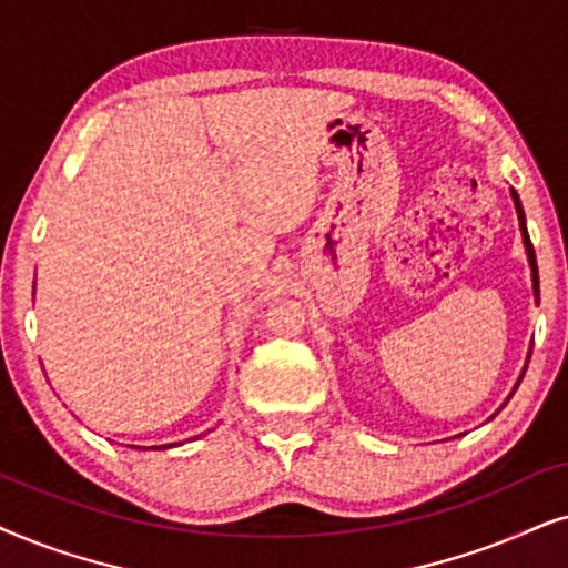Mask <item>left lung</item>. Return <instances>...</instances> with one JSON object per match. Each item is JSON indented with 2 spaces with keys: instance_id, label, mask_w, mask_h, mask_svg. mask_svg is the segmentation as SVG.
Returning <instances> with one entry per match:
<instances>
[{
  "instance_id": "obj_1",
  "label": "left lung",
  "mask_w": 568,
  "mask_h": 568,
  "mask_svg": "<svg viewBox=\"0 0 568 568\" xmlns=\"http://www.w3.org/2000/svg\"><path fill=\"white\" fill-rule=\"evenodd\" d=\"M511 200H514V207H517V217H519V231H521V241H525V248H527V260H530L535 301H538V304H540V280H538V262H535V248H532V241H530V236H527V225H525V210H521V202H519V196H517V192H514V189H511ZM527 361H530V358H527ZM521 376H525V372H521ZM521 376H519V382H521ZM519 382H517V387H519ZM517 387L511 389V395H514V392H517ZM511 395L506 397V399H511ZM501 407H504V405H501Z\"/></svg>"
}]
</instances>
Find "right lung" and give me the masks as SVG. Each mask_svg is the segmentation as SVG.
<instances>
[{"instance_id": "obj_1", "label": "right lung", "mask_w": 568, "mask_h": 568, "mask_svg": "<svg viewBox=\"0 0 568 568\" xmlns=\"http://www.w3.org/2000/svg\"><path fill=\"white\" fill-rule=\"evenodd\" d=\"M165 447H176V444H165ZM165 447H148V449H165ZM138 449H145V447H138Z\"/></svg>"}]
</instances>
